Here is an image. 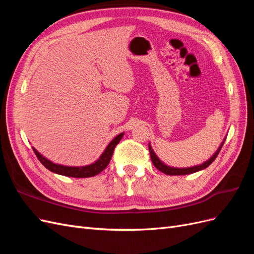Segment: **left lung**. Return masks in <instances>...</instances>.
I'll use <instances>...</instances> for the list:
<instances>
[{
  "label": "left lung",
  "mask_w": 254,
  "mask_h": 254,
  "mask_svg": "<svg viewBox=\"0 0 254 254\" xmlns=\"http://www.w3.org/2000/svg\"><path fill=\"white\" fill-rule=\"evenodd\" d=\"M224 143L225 142H222V144L220 145V147L218 148V150L215 152V155L209 160V161H206V162H204L203 164H201V165H197V166H194V167H189V168H174V167H170V166H167V165H165V164H163L162 162H161V161L158 159V157L156 156V153L152 151V149H151V147H150V145L148 146L149 147V153H150V158H151V162L153 163V165H155L158 170L160 171V172H162V173H164V174H166V175H189V174H193V173H196V172H198V171H201V170H203V168H205V167H207L209 166L213 161L216 159V157L218 156V153H219V151H220V149H221V147H222V145H224Z\"/></svg>",
  "instance_id": "left-lung-1"
}]
</instances>
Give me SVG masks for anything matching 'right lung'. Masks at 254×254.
I'll return each mask as SVG.
<instances>
[{"mask_svg": "<svg viewBox=\"0 0 254 254\" xmlns=\"http://www.w3.org/2000/svg\"><path fill=\"white\" fill-rule=\"evenodd\" d=\"M123 134L124 133H121L118 136L114 137V139L111 141V143L107 146V148L103 152L101 158H99L95 163L88 166H82V167H72V166H64V165L55 164L51 162V161H49L48 159L42 157L35 148L33 149L38 160H39L40 162L51 172L63 175V176H66V177H74V178H87V177H93L105 170L107 165L109 164L115 146H117L121 141Z\"/></svg>", "mask_w": 254, "mask_h": 254, "instance_id": "right-lung-1", "label": "right lung"}]
</instances>
